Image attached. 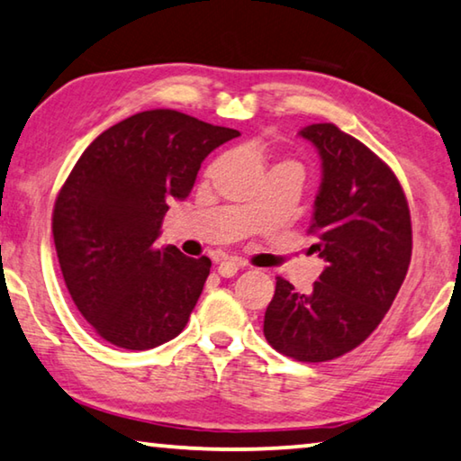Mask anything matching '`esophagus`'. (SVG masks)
Instances as JSON below:
<instances>
[{"instance_id": "34e87169", "label": "esophagus", "mask_w": 461, "mask_h": 461, "mask_svg": "<svg viewBox=\"0 0 461 461\" xmlns=\"http://www.w3.org/2000/svg\"><path fill=\"white\" fill-rule=\"evenodd\" d=\"M240 270V262L233 260V258H225L223 262H219L217 267V273L225 276V279H230V276H233Z\"/></svg>"}]
</instances>
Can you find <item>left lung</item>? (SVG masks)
Wrapping results in <instances>:
<instances>
[{
	"instance_id": "left-lung-1",
	"label": "left lung",
	"mask_w": 461,
	"mask_h": 461,
	"mask_svg": "<svg viewBox=\"0 0 461 461\" xmlns=\"http://www.w3.org/2000/svg\"><path fill=\"white\" fill-rule=\"evenodd\" d=\"M299 135L322 159L310 233L326 267L310 294L276 276L265 336L291 359L322 363L359 347L384 320L411 265L412 225L396 174L367 145L332 122Z\"/></svg>"
}]
</instances>
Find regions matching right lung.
<instances>
[{
    "label": "right lung",
    "instance_id": "1",
    "mask_svg": "<svg viewBox=\"0 0 461 461\" xmlns=\"http://www.w3.org/2000/svg\"><path fill=\"white\" fill-rule=\"evenodd\" d=\"M178 111L137 113L87 145L53 211L68 291L114 347L148 350L186 326L211 260L156 248L167 203L191 194L203 159L238 137Z\"/></svg>",
    "mask_w": 461,
    "mask_h": 461
}]
</instances>
